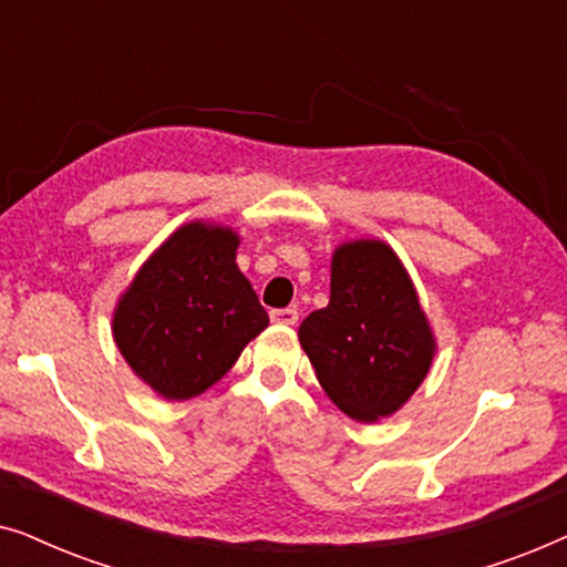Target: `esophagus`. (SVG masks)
Returning a JSON list of instances; mask_svg holds the SVG:
<instances>
[{
	"label": "esophagus",
	"mask_w": 567,
	"mask_h": 567,
	"mask_svg": "<svg viewBox=\"0 0 567 567\" xmlns=\"http://www.w3.org/2000/svg\"><path fill=\"white\" fill-rule=\"evenodd\" d=\"M270 320L278 322V324H297L299 312H297V309H293V307L274 309V312H270Z\"/></svg>",
	"instance_id": "34e87169"
}]
</instances>
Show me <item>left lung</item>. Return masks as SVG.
I'll return each mask as SVG.
<instances>
[{"label":"left lung","instance_id":"8db88e82","mask_svg":"<svg viewBox=\"0 0 567 567\" xmlns=\"http://www.w3.org/2000/svg\"><path fill=\"white\" fill-rule=\"evenodd\" d=\"M299 343L328 398L361 423L398 413L436 348L405 266L379 239L338 247L330 305L299 324Z\"/></svg>","mask_w":567,"mask_h":567}]
</instances>
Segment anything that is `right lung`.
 <instances>
[{"mask_svg":"<svg viewBox=\"0 0 567 567\" xmlns=\"http://www.w3.org/2000/svg\"><path fill=\"white\" fill-rule=\"evenodd\" d=\"M237 245L229 227L185 224L138 268L115 307V346L165 400L206 392L268 328L235 262Z\"/></svg>","mask_w":567,"mask_h":567,"instance_id":"right-lung-1","label":"right lung"}]
</instances>
